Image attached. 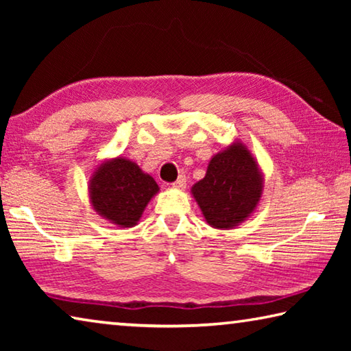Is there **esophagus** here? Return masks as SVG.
<instances>
[{
    "instance_id": "34e87169",
    "label": "esophagus",
    "mask_w": 351,
    "mask_h": 351,
    "mask_svg": "<svg viewBox=\"0 0 351 351\" xmlns=\"http://www.w3.org/2000/svg\"><path fill=\"white\" fill-rule=\"evenodd\" d=\"M187 186V181H186V176H180L178 180L173 182V187L178 190H184Z\"/></svg>"
}]
</instances>
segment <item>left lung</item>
<instances>
[{"label":"left lung","instance_id":"left-lung-1","mask_svg":"<svg viewBox=\"0 0 351 351\" xmlns=\"http://www.w3.org/2000/svg\"><path fill=\"white\" fill-rule=\"evenodd\" d=\"M263 173L251 150L235 141L207 164L203 180L192 186V197L206 223L229 230L252 215L263 193Z\"/></svg>","mask_w":351,"mask_h":351}]
</instances>
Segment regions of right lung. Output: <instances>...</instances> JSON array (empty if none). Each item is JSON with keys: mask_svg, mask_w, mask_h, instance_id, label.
I'll list each match as a JSON object with an SVG mask.
<instances>
[{"mask_svg": "<svg viewBox=\"0 0 351 351\" xmlns=\"http://www.w3.org/2000/svg\"><path fill=\"white\" fill-rule=\"evenodd\" d=\"M159 186L138 164L127 158L105 159L93 170L88 197L100 217L119 228H133Z\"/></svg>", "mask_w": 351, "mask_h": 351, "instance_id": "add662e5", "label": "right lung"}]
</instances>
